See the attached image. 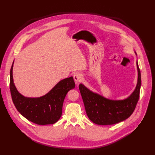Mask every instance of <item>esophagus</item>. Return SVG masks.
Segmentation results:
<instances>
[{
	"label": "esophagus",
	"mask_w": 155,
	"mask_h": 155,
	"mask_svg": "<svg viewBox=\"0 0 155 155\" xmlns=\"http://www.w3.org/2000/svg\"><path fill=\"white\" fill-rule=\"evenodd\" d=\"M74 79L76 83H79L82 81L83 76L79 73H76L74 75Z\"/></svg>",
	"instance_id": "obj_1"
}]
</instances>
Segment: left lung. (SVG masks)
I'll use <instances>...</instances> for the list:
<instances>
[{"instance_id": "obj_1", "label": "left lung", "mask_w": 155, "mask_h": 155, "mask_svg": "<svg viewBox=\"0 0 155 155\" xmlns=\"http://www.w3.org/2000/svg\"><path fill=\"white\" fill-rule=\"evenodd\" d=\"M136 54V53L135 52ZM137 55V54H136ZM137 83L131 94L124 100H110L94 93L81 83L79 91L83 100L86 114L93 123L105 126L124 121L133 113L139 98L141 79V72L136 62Z\"/></svg>"}]
</instances>
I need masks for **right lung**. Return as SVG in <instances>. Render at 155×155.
Here are the masks:
<instances>
[{
    "instance_id": "1",
    "label": "right lung",
    "mask_w": 155,
    "mask_h": 155,
    "mask_svg": "<svg viewBox=\"0 0 155 155\" xmlns=\"http://www.w3.org/2000/svg\"><path fill=\"white\" fill-rule=\"evenodd\" d=\"M10 71V91L18 111L26 119L38 125L54 124L61 118L64 100L68 91L75 87L72 77L60 81L48 93L37 98L26 97L14 85L12 69Z\"/></svg>"
}]
</instances>
